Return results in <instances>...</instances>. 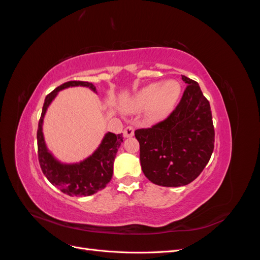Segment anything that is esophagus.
Here are the masks:
<instances>
[{
    "instance_id": "obj_1",
    "label": "esophagus",
    "mask_w": 260,
    "mask_h": 260,
    "mask_svg": "<svg viewBox=\"0 0 260 260\" xmlns=\"http://www.w3.org/2000/svg\"><path fill=\"white\" fill-rule=\"evenodd\" d=\"M135 136V129L132 127H127L123 130V137L124 138H131Z\"/></svg>"
}]
</instances>
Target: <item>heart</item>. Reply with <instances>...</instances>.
Here are the masks:
<instances>
[{"instance_id":"1","label":"heart","mask_w":260,"mask_h":260,"mask_svg":"<svg viewBox=\"0 0 260 260\" xmlns=\"http://www.w3.org/2000/svg\"><path fill=\"white\" fill-rule=\"evenodd\" d=\"M181 93V85L176 80L154 82L136 93L129 103L130 109L142 112L147 109V116L152 120L166 117L176 105Z\"/></svg>"}]
</instances>
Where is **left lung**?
<instances>
[{
    "label": "left lung",
    "instance_id": "1",
    "mask_svg": "<svg viewBox=\"0 0 260 260\" xmlns=\"http://www.w3.org/2000/svg\"><path fill=\"white\" fill-rule=\"evenodd\" d=\"M182 80L187 86L168 118L152 128L135 131L143 174L161 186L191 183L206 167L214 151L209 102L198 82L185 76Z\"/></svg>",
    "mask_w": 260,
    "mask_h": 260
}]
</instances>
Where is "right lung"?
<instances>
[{"label": "right lung", "instance_id": "obj_1", "mask_svg": "<svg viewBox=\"0 0 260 260\" xmlns=\"http://www.w3.org/2000/svg\"><path fill=\"white\" fill-rule=\"evenodd\" d=\"M73 86H85L94 93H98L95 86L90 82L68 81L46 95L37 132L38 156L44 176L54 186L69 196H89L104 188L111 181L115 157L118 148L123 142V138L122 135L105 133L99 147L92 155L79 162H61L50 152L43 135L44 116L58 92Z\"/></svg>", "mask_w": 260, "mask_h": 260}]
</instances>
